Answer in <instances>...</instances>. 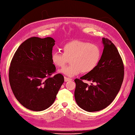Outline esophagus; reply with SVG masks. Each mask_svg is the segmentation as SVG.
I'll list each match as a JSON object with an SVG mask.
<instances>
[{
  "label": "esophagus",
  "instance_id": "esophagus-1",
  "mask_svg": "<svg viewBox=\"0 0 135 135\" xmlns=\"http://www.w3.org/2000/svg\"><path fill=\"white\" fill-rule=\"evenodd\" d=\"M72 79L69 78H67V77H65V82H68V81H72Z\"/></svg>",
  "mask_w": 135,
  "mask_h": 135
}]
</instances>
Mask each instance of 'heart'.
Here are the masks:
<instances>
[{
    "label": "heart",
    "instance_id": "b5f03b06",
    "mask_svg": "<svg viewBox=\"0 0 135 135\" xmlns=\"http://www.w3.org/2000/svg\"><path fill=\"white\" fill-rule=\"evenodd\" d=\"M63 53L53 51L51 54L52 63L57 68H63L70 60V65L60 70L68 76L88 74L97 66L101 56L97 44L83 41H72L63 45Z\"/></svg>",
    "mask_w": 135,
    "mask_h": 135
}]
</instances>
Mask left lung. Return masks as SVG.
<instances>
[{"label": "left lung", "mask_w": 135, "mask_h": 135, "mask_svg": "<svg viewBox=\"0 0 135 135\" xmlns=\"http://www.w3.org/2000/svg\"><path fill=\"white\" fill-rule=\"evenodd\" d=\"M103 52L97 67L80 79H75V98L86 112H97L109 105L121 88L124 65L116 47L109 39L103 38ZM85 80L94 82L88 85Z\"/></svg>", "instance_id": "left-lung-1"}]
</instances>
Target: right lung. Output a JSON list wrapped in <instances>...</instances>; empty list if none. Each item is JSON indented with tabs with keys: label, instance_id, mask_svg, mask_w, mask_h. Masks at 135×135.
I'll use <instances>...</instances> for the list:
<instances>
[{
	"label": "right lung",
	"instance_id": "obj_1",
	"mask_svg": "<svg viewBox=\"0 0 135 135\" xmlns=\"http://www.w3.org/2000/svg\"><path fill=\"white\" fill-rule=\"evenodd\" d=\"M54 40L32 37L21 44L12 59L9 80L14 95L23 107L40 112L52 105L64 82L55 74L51 54Z\"/></svg>",
	"mask_w": 135,
	"mask_h": 135
}]
</instances>
